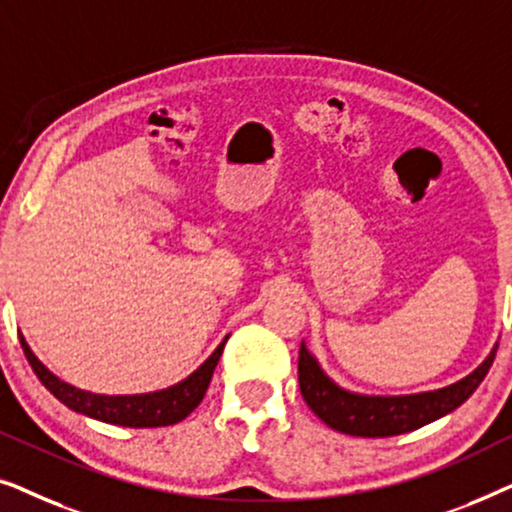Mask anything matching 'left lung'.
<instances>
[{
    "mask_svg": "<svg viewBox=\"0 0 512 512\" xmlns=\"http://www.w3.org/2000/svg\"><path fill=\"white\" fill-rule=\"evenodd\" d=\"M496 347H499V342H494L492 352L485 356V361L473 373L461 377L459 382L447 384V387L419 391V394L375 396L340 387L321 368L319 359L307 349L303 340L298 356L300 394L314 415L335 431L361 438L398 436V433L415 431L419 426L436 422V419L457 410L485 380L489 368H492Z\"/></svg>",
    "mask_w": 512,
    "mask_h": 512,
    "instance_id": "8db88e82",
    "label": "left lung"
}]
</instances>
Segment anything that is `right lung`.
Segmentation results:
<instances>
[{
  "label": "right lung",
  "instance_id": "obj_1",
  "mask_svg": "<svg viewBox=\"0 0 512 512\" xmlns=\"http://www.w3.org/2000/svg\"><path fill=\"white\" fill-rule=\"evenodd\" d=\"M226 338L221 340V345L209 354L205 363H200V368H195L191 375L184 380L172 384L167 389L149 391V394H93V391L79 389L74 384L60 380L53 370H48L44 363L37 359V354L32 352V347L27 345L25 335L20 333V345L30 361L34 375L39 377L41 384L58 398L60 403H65L69 410L86 415L90 419H100V422L116 424V426H132V429H153V426H170L177 424L181 419H186L191 412L198 408L205 391L212 382L214 368L221 359L223 347H226Z\"/></svg>",
  "mask_w": 512,
  "mask_h": 512
}]
</instances>
